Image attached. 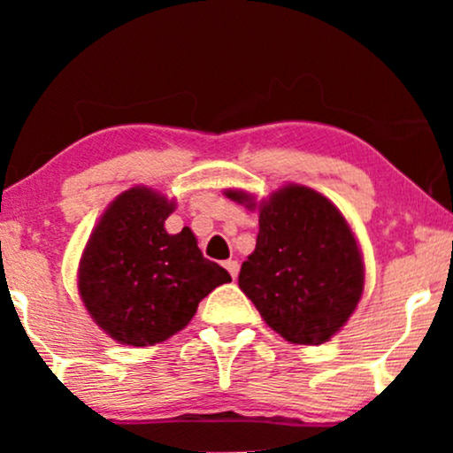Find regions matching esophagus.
<instances>
[{
    "label": "esophagus",
    "mask_w": 453,
    "mask_h": 453,
    "mask_svg": "<svg viewBox=\"0 0 453 453\" xmlns=\"http://www.w3.org/2000/svg\"><path fill=\"white\" fill-rule=\"evenodd\" d=\"M225 268L228 270V274L233 276V280H237V276H239V262H237V259H228V262L225 264Z\"/></svg>",
    "instance_id": "34e87169"
}]
</instances>
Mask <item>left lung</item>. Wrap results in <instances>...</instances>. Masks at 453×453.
<instances>
[{
	"instance_id": "8db88e82",
	"label": "left lung",
	"mask_w": 453,
	"mask_h": 453,
	"mask_svg": "<svg viewBox=\"0 0 453 453\" xmlns=\"http://www.w3.org/2000/svg\"><path fill=\"white\" fill-rule=\"evenodd\" d=\"M226 196L256 206L241 191ZM239 288L288 342L330 340L363 293L361 253L344 216L309 188L276 191L259 210L256 251L241 265Z\"/></svg>"
}]
</instances>
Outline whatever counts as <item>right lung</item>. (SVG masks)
<instances>
[{
	"label": "right lung",
	"mask_w": 453,
	"mask_h": 453,
	"mask_svg": "<svg viewBox=\"0 0 453 453\" xmlns=\"http://www.w3.org/2000/svg\"><path fill=\"white\" fill-rule=\"evenodd\" d=\"M173 202L146 188L121 194L90 234L80 264V295L104 332L132 346L183 330L203 296L231 282L202 256L188 226L169 234Z\"/></svg>",
	"instance_id": "add662e5"
}]
</instances>
